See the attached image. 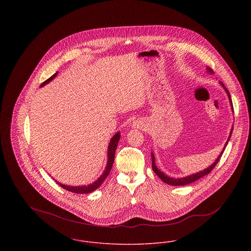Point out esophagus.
Segmentation results:
<instances>
[{
    "instance_id": "34e87169",
    "label": "esophagus",
    "mask_w": 251,
    "mask_h": 251,
    "mask_svg": "<svg viewBox=\"0 0 251 251\" xmlns=\"http://www.w3.org/2000/svg\"><path fill=\"white\" fill-rule=\"evenodd\" d=\"M133 126H136V127H141V126H143L144 123L143 121H135L134 123H133Z\"/></svg>"
}]
</instances>
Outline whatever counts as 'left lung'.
Wrapping results in <instances>:
<instances>
[{
	"mask_svg": "<svg viewBox=\"0 0 251 251\" xmlns=\"http://www.w3.org/2000/svg\"><path fill=\"white\" fill-rule=\"evenodd\" d=\"M207 71L210 72V73H214V72H213L211 69H209V68H207ZM220 85L225 89V92L227 93L228 98H229V100H230V103H231V107H232V110L234 111V109H233V104H232V100H231V97H230V94H229L228 90L224 87V85H223L221 82H220ZM232 131H233V127H232V129H231V132H230V135H229V137H228V139H227V142L225 143V146H224L223 150L221 151V153L217 156V158L215 159V162H214L211 166H209L207 169L202 170V171H200V172H198V173H195V174H192V175H189V176L183 177V178H179V179L171 178V177H168L167 175H165L163 172H161V171L156 167V165H155V160H154V154L151 152V167H152L153 172H154V173H155V174H156L160 179H162L165 183H168V184H171V185H186V184H189V183H191V182H193V181H195V180H197V179H201L202 177H204V176H206V175L210 174V173L212 172V170L215 168L216 163L219 161V159H220V157H221V155H222V153H223V151H224V150H225V148H226L227 144H228L229 140H230V138H231Z\"/></svg>",
	"mask_w": 251,
	"mask_h": 251,
	"instance_id": "left-lung-1",
	"label": "left lung"
}]
</instances>
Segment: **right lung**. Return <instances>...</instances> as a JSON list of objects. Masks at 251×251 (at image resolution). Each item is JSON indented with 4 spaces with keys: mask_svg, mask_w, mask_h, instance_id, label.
Here are the masks:
<instances>
[{
    "mask_svg": "<svg viewBox=\"0 0 251 251\" xmlns=\"http://www.w3.org/2000/svg\"><path fill=\"white\" fill-rule=\"evenodd\" d=\"M57 74H58V72H56L54 75H52V76H51L50 78H48L46 81H44V82L40 85V87H43L44 85H46V84H48L50 81H52V80L57 76ZM120 137H121V133H120V132H117V133L111 138V140H110V142H109V146H108L107 165H106V167H105V170H104L103 174H102L99 179H97L95 182H93V183H91V184H89V185H83V186H80V185H79V186L66 185V184L60 183V182L57 181V180H56V182H57L60 186H62L63 188H65L66 190L72 191V192H74V193H80V194L91 193V192H93L94 190H96L97 188H99V187L101 185V183L103 182V180L106 179V177L109 175V173H110V171H111V169H112V166H113V163H114V158H115V152H116V149H117V146H118V143H119Z\"/></svg>",
    "mask_w": 251,
    "mask_h": 251,
    "instance_id": "obj_1",
    "label": "right lung"
}]
</instances>
